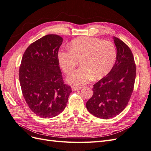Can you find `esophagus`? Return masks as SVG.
Here are the masks:
<instances>
[{"instance_id": "esophagus-1", "label": "esophagus", "mask_w": 151, "mask_h": 151, "mask_svg": "<svg viewBox=\"0 0 151 151\" xmlns=\"http://www.w3.org/2000/svg\"><path fill=\"white\" fill-rule=\"evenodd\" d=\"M82 89V88H81V87H72V89L73 90V91H79V90H80V89Z\"/></svg>"}]
</instances>
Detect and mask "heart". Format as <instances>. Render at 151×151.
Segmentation results:
<instances>
[{"mask_svg": "<svg viewBox=\"0 0 151 151\" xmlns=\"http://www.w3.org/2000/svg\"><path fill=\"white\" fill-rule=\"evenodd\" d=\"M69 48L70 51L60 50L57 60L66 74L74 69L80 60L81 67L67 77V83L73 86H83L93 78H102L111 70L116 62V47L108 41L81 36L73 40Z\"/></svg>", "mask_w": 151, "mask_h": 151, "instance_id": "1", "label": "heart"}]
</instances>
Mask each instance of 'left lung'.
<instances>
[{"label": "left lung", "instance_id": "1", "mask_svg": "<svg viewBox=\"0 0 151 151\" xmlns=\"http://www.w3.org/2000/svg\"><path fill=\"white\" fill-rule=\"evenodd\" d=\"M116 59L108 74L93 85V95L86 103L93 115L102 119L116 116L129 103L135 83L136 67L130 48L116 37Z\"/></svg>", "mask_w": 151, "mask_h": 151}]
</instances>
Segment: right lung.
<instances>
[{
    "mask_svg": "<svg viewBox=\"0 0 151 151\" xmlns=\"http://www.w3.org/2000/svg\"><path fill=\"white\" fill-rule=\"evenodd\" d=\"M63 38L47 35L31 43L22 56L19 82L22 95L36 115L51 118L66 107L72 92L63 83L57 60Z\"/></svg>",
    "mask_w": 151,
    "mask_h": 151,
    "instance_id": "obj_1",
    "label": "right lung"
}]
</instances>
